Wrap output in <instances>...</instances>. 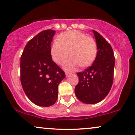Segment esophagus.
Wrapping results in <instances>:
<instances>
[{
	"mask_svg": "<svg viewBox=\"0 0 135 135\" xmlns=\"http://www.w3.org/2000/svg\"><path fill=\"white\" fill-rule=\"evenodd\" d=\"M70 74V73H69V72H65V75H66V77H69Z\"/></svg>",
	"mask_w": 135,
	"mask_h": 135,
	"instance_id": "obj_1",
	"label": "esophagus"
}]
</instances>
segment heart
Here are the masks:
<instances>
[{"label":"heart","instance_id":"b5f03b06","mask_svg":"<svg viewBox=\"0 0 135 135\" xmlns=\"http://www.w3.org/2000/svg\"><path fill=\"white\" fill-rule=\"evenodd\" d=\"M72 56L65 62L63 66L68 70H74L82 65L90 66L97 55V45L92 37L77 30L63 32L55 40L51 47L52 60L57 64H61L69 56Z\"/></svg>","mask_w":135,"mask_h":135}]
</instances>
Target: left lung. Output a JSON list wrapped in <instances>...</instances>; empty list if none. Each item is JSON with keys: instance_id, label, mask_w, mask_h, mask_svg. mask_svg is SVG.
Listing matches in <instances>:
<instances>
[{"instance_id": "left-lung-1", "label": "left lung", "mask_w": 135, "mask_h": 135, "mask_svg": "<svg viewBox=\"0 0 135 135\" xmlns=\"http://www.w3.org/2000/svg\"><path fill=\"white\" fill-rule=\"evenodd\" d=\"M97 45V55L91 66L79 72V83L75 88L77 98L86 104L103 100L112 88L115 57L110 44L97 31L93 30Z\"/></svg>"}]
</instances>
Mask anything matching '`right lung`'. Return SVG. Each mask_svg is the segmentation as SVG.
Here are the masks:
<instances>
[{
  "instance_id": "obj_1",
  "label": "right lung",
  "mask_w": 135,
  "mask_h": 135,
  "mask_svg": "<svg viewBox=\"0 0 135 135\" xmlns=\"http://www.w3.org/2000/svg\"><path fill=\"white\" fill-rule=\"evenodd\" d=\"M55 31L46 30L28 41L21 56L20 79L23 91L34 104L49 107L58 98V86L65 74L52 61L51 42Z\"/></svg>"
}]
</instances>
